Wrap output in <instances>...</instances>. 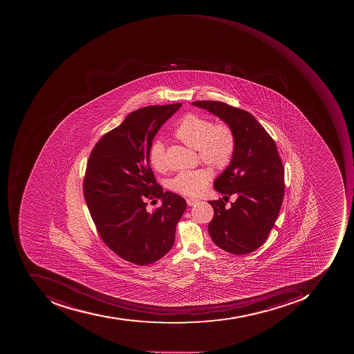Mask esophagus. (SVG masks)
<instances>
[{
  "label": "esophagus",
  "instance_id": "1",
  "mask_svg": "<svg viewBox=\"0 0 354 354\" xmlns=\"http://www.w3.org/2000/svg\"><path fill=\"white\" fill-rule=\"evenodd\" d=\"M186 202H187L188 206H192L194 205V204L198 203V202H199V200L194 199V198H188V199L186 200Z\"/></svg>",
  "mask_w": 354,
  "mask_h": 354
}]
</instances>
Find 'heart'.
Wrapping results in <instances>:
<instances>
[{
  "mask_svg": "<svg viewBox=\"0 0 354 354\" xmlns=\"http://www.w3.org/2000/svg\"><path fill=\"white\" fill-rule=\"evenodd\" d=\"M174 137L188 148L198 150L205 164L221 170L229 166L235 151V135L225 123L214 124L213 120L196 113H188L180 119L174 132ZM151 166L158 172L166 171L168 162L166 149L160 139L155 140L149 152ZM212 178L207 169L184 170L171 180V188L178 194L200 196Z\"/></svg>",
  "mask_w": 354,
  "mask_h": 354,
  "instance_id": "obj_1",
  "label": "heart"
}]
</instances>
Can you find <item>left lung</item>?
Returning <instances> with one entry per match:
<instances>
[{
    "label": "left lung",
    "instance_id": "1",
    "mask_svg": "<svg viewBox=\"0 0 354 354\" xmlns=\"http://www.w3.org/2000/svg\"><path fill=\"white\" fill-rule=\"evenodd\" d=\"M227 123L235 135V151L214 188L224 196L235 194L227 207L221 199L209 201L214 218L208 232L214 243L232 254L259 249L274 225L284 198V168L270 135L251 113L223 102L196 101Z\"/></svg>",
    "mask_w": 354,
    "mask_h": 354
}]
</instances>
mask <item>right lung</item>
<instances>
[{
    "label": "right lung",
    "mask_w": 354,
    "mask_h": 354,
    "mask_svg": "<svg viewBox=\"0 0 354 354\" xmlns=\"http://www.w3.org/2000/svg\"><path fill=\"white\" fill-rule=\"evenodd\" d=\"M182 103L137 109L102 137L86 168L84 196L107 247L130 263L145 266L171 250L185 200L165 192L153 174L149 152L162 125ZM162 200L152 214L148 199Z\"/></svg>",
    "instance_id": "obj_1"
}]
</instances>
